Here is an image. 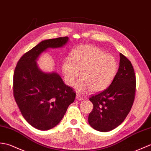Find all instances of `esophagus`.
Returning a JSON list of instances; mask_svg holds the SVG:
<instances>
[{"instance_id":"34e87169","label":"esophagus","mask_w":151,"mask_h":151,"mask_svg":"<svg viewBox=\"0 0 151 151\" xmlns=\"http://www.w3.org/2000/svg\"><path fill=\"white\" fill-rule=\"evenodd\" d=\"M76 99L78 100H83V97L78 95V94H77V95H76Z\"/></svg>"}]
</instances>
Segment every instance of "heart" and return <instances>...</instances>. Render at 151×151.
Here are the masks:
<instances>
[{"label": "heart", "mask_w": 151, "mask_h": 151, "mask_svg": "<svg viewBox=\"0 0 151 151\" xmlns=\"http://www.w3.org/2000/svg\"><path fill=\"white\" fill-rule=\"evenodd\" d=\"M64 79L68 86H73L80 76L82 78L75 84L80 93L89 89L93 92L104 91L113 81L118 70L116 60L112 55L94 45H81L75 48L71 58H66L62 64Z\"/></svg>", "instance_id": "obj_1"}]
</instances>
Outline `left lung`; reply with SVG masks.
I'll return each instance as SVG.
<instances>
[{"label": "left lung", "mask_w": 151, "mask_h": 151, "mask_svg": "<svg viewBox=\"0 0 151 151\" xmlns=\"http://www.w3.org/2000/svg\"><path fill=\"white\" fill-rule=\"evenodd\" d=\"M120 66L113 81L102 92L93 94L89 124L96 131L108 132L117 127L130 112L135 99L136 81L131 62L120 54Z\"/></svg>", "instance_id": "obj_1"}]
</instances>
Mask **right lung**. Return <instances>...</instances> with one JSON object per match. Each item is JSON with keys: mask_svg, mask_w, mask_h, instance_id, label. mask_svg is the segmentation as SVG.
Segmentation results:
<instances>
[{"mask_svg": "<svg viewBox=\"0 0 151 151\" xmlns=\"http://www.w3.org/2000/svg\"><path fill=\"white\" fill-rule=\"evenodd\" d=\"M68 41V37L42 41L19 59L14 71L15 100L24 119L38 130H49L58 125L75 99L76 92L60 76L42 72L36 63L47 48L62 47Z\"/></svg>", "mask_w": 151, "mask_h": 151, "instance_id": "obj_1", "label": "right lung"}]
</instances>
